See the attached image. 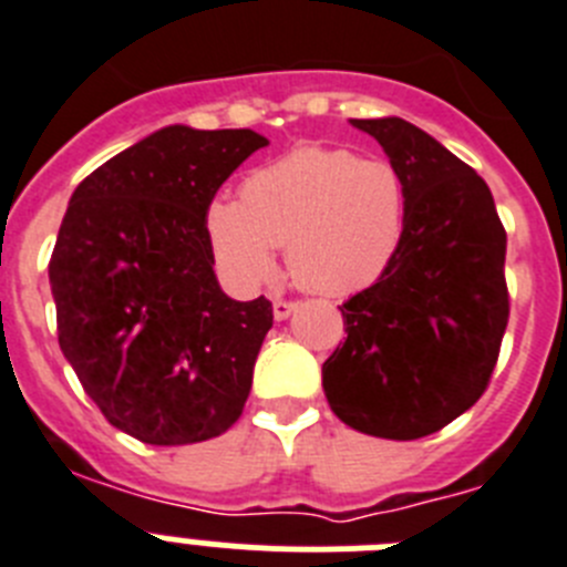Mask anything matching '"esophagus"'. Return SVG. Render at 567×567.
Listing matches in <instances>:
<instances>
[{
	"instance_id": "1",
	"label": "esophagus",
	"mask_w": 567,
	"mask_h": 567,
	"mask_svg": "<svg viewBox=\"0 0 567 567\" xmlns=\"http://www.w3.org/2000/svg\"><path fill=\"white\" fill-rule=\"evenodd\" d=\"M293 310H296V302H285V299H274V319H277V321L288 319V316L293 313Z\"/></svg>"
}]
</instances>
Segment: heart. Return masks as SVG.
Returning a JSON list of instances; mask_svg holds the SVG:
<instances>
[{"mask_svg": "<svg viewBox=\"0 0 567 567\" xmlns=\"http://www.w3.org/2000/svg\"><path fill=\"white\" fill-rule=\"evenodd\" d=\"M406 188L386 157L302 146L251 172L239 200L206 212L208 237L234 282L254 288L277 271L288 246L290 277L321 296L370 288L401 248Z\"/></svg>", "mask_w": 567, "mask_h": 567, "instance_id": "heart-1", "label": "heart"}]
</instances>
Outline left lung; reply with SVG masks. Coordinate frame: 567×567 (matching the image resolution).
<instances>
[{
    "label": "left lung",
    "instance_id": "1",
    "mask_svg": "<svg viewBox=\"0 0 567 567\" xmlns=\"http://www.w3.org/2000/svg\"><path fill=\"white\" fill-rule=\"evenodd\" d=\"M406 188L401 248L341 305L344 344L321 364L330 410L390 441L443 430L486 392L508 324L506 228L472 166L404 118H353Z\"/></svg>",
    "mask_w": 567,
    "mask_h": 567
}]
</instances>
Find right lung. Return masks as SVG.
I'll list each match as a JSON object with an SVG mask.
<instances>
[{
  "label": "right lung",
  "instance_id": "add662e5",
  "mask_svg": "<svg viewBox=\"0 0 567 567\" xmlns=\"http://www.w3.org/2000/svg\"><path fill=\"white\" fill-rule=\"evenodd\" d=\"M251 130L163 126L79 183L50 257L59 347L115 430L186 446L243 415L271 302L214 277L206 212Z\"/></svg>",
  "mask_w": 567,
  "mask_h": 567
}]
</instances>
